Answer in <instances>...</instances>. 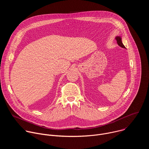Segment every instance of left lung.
<instances>
[{
	"label": "left lung",
	"mask_w": 149,
	"mask_h": 149,
	"mask_svg": "<svg viewBox=\"0 0 149 149\" xmlns=\"http://www.w3.org/2000/svg\"><path fill=\"white\" fill-rule=\"evenodd\" d=\"M116 40H117V44H118L120 47L125 49V47H124V45H123V42H122L121 37L120 36H117L116 37Z\"/></svg>",
	"instance_id": "1"
}]
</instances>
